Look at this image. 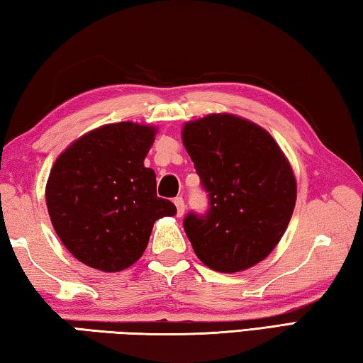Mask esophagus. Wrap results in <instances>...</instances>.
Here are the masks:
<instances>
[{
  "label": "esophagus",
  "mask_w": 363,
  "mask_h": 363,
  "mask_svg": "<svg viewBox=\"0 0 363 363\" xmlns=\"http://www.w3.org/2000/svg\"><path fill=\"white\" fill-rule=\"evenodd\" d=\"M174 205H176V208H177V216H182L184 214V210H186V203H184V199L182 196H176L174 199Z\"/></svg>",
  "instance_id": "34e87169"
}]
</instances>
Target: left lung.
I'll list each match as a JSON object with an SVG mask.
<instances>
[{
    "mask_svg": "<svg viewBox=\"0 0 363 363\" xmlns=\"http://www.w3.org/2000/svg\"><path fill=\"white\" fill-rule=\"evenodd\" d=\"M182 143L208 194L205 214L184 218L195 255L218 272H240L267 257L296 203V179L270 134L240 116L189 121Z\"/></svg>",
    "mask_w": 363,
    "mask_h": 363,
    "instance_id": "left-lung-1",
    "label": "left lung"
}]
</instances>
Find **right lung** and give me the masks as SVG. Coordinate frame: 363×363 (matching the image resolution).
Segmentation results:
<instances>
[{
	"mask_svg": "<svg viewBox=\"0 0 363 363\" xmlns=\"http://www.w3.org/2000/svg\"><path fill=\"white\" fill-rule=\"evenodd\" d=\"M155 128L131 121L97 128L75 140L49 174L46 203L54 230L86 266L118 272L136 262L153 223L176 214L157 196L153 169L144 158Z\"/></svg>",
	"mask_w": 363,
	"mask_h": 363,
	"instance_id": "obj_1",
	"label": "right lung"
}]
</instances>
